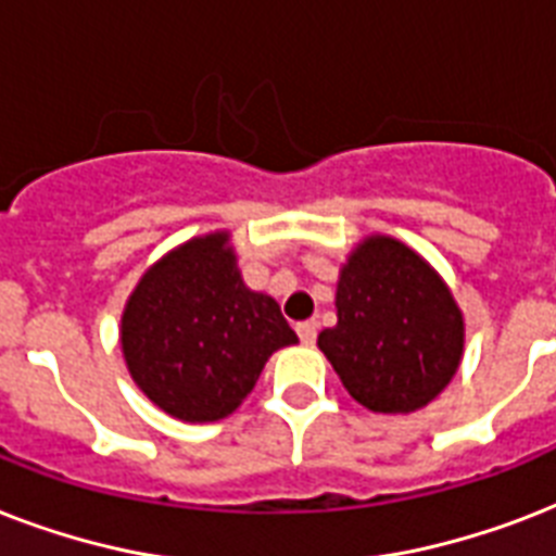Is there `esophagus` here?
<instances>
[{"instance_id":"obj_1","label":"esophagus","mask_w":556,"mask_h":556,"mask_svg":"<svg viewBox=\"0 0 556 556\" xmlns=\"http://www.w3.org/2000/svg\"><path fill=\"white\" fill-rule=\"evenodd\" d=\"M296 334H300V340H303L305 346H314V340H317V323H300V326H296Z\"/></svg>"}]
</instances>
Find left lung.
Returning <instances> with one entry per match:
<instances>
[{
  "label": "left lung",
  "mask_w": 556,
  "mask_h": 556,
  "mask_svg": "<svg viewBox=\"0 0 556 556\" xmlns=\"http://www.w3.org/2000/svg\"><path fill=\"white\" fill-rule=\"evenodd\" d=\"M317 346L357 404L413 413L447 387L465 346V323L447 286L406 244L371 236L338 282V326Z\"/></svg>",
  "instance_id": "obj_1"
}]
</instances>
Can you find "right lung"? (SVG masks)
Instances as JSON below:
<instances>
[{"label": "right lung", "instance_id": "add662e5", "mask_svg": "<svg viewBox=\"0 0 556 556\" xmlns=\"http://www.w3.org/2000/svg\"><path fill=\"white\" fill-rule=\"evenodd\" d=\"M291 343L279 305L244 288L225 233L192 239L147 270L121 329L135 383L181 421L233 413L265 361Z\"/></svg>", "mask_w": 556, "mask_h": 556}]
</instances>
